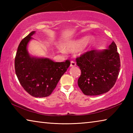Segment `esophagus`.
Masks as SVG:
<instances>
[{
  "label": "esophagus",
  "instance_id": "obj_1",
  "mask_svg": "<svg viewBox=\"0 0 133 133\" xmlns=\"http://www.w3.org/2000/svg\"><path fill=\"white\" fill-rule=\"evenodd\" d=\"M76 66V63L73 61H71V63H70V67H75Z\"/></svg>",
  "mask_w": 133,
  "mask_h": 133
}]
</instances>
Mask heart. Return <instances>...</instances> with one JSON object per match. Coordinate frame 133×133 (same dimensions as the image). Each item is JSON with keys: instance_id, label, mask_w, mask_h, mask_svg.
Listing matches in <instances>:
<instances>
[{"instance_id": "1", "label": "heart", "mask_w": 133, "mask_h": 133, "mask_svg": "<svg viewBox=\"0 0 133 133\" xmlns=\"http://www.w3.org/2000/svg\"><path fill=\"white\" fill-rule=\"evenodd\" d=\"M94 40L92 36L86 37L69 40L62 45L63 50L69 53H73L77 51L78 55H83L88 51Z\"/></svg>"}]
</instances>
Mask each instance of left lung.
I'll list each match as a JSON object with an SVG mask.
<instances>
[{
    "instance_id": "1",
    "label": "left lung",
    "mask_w": 133,
    "mask_h": 133,
    "mask_svg": "<svg viewBox=\"0 0 133 133\" xmlns=\"http://www.w3.org/2000/svg\"><path fill=\"white\" fill-rule=\"evenodd\" d=\"M112 42L107 49L87 51L76 58L82 74L78 85L83 94L97 96L109 91L115 84L120 72V60Z\"/></svg>"
}]
</instances>
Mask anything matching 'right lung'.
Masks as SVG:
<instances>
[{"instance_id":"right-lung-1","label":"right lung","mask_w":133,"mask_h":133,"mask_svg":"<svg viewBox=\"0 0 133 133\" xmlns=\"http://www.w3.org/2000/svg\"><path fill=\"white\" fill-rule=\"evenodd\" d=\"M35 31H31L20 43L15 60L16 76L23 89L35 97L50 95L58 81L70 65L69 60L54 62L49 58L30 55L28 44Z\"/></svg>"}]
</instances>
